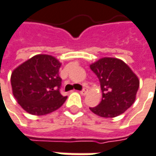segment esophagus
<instances>
[{
    "label": "esophagus",
    "mask_w": 156,
    "mask_h": 156,
    "mask_svg": "<svg viewBox=\"0 0 156 156\" xmlns=\"http://www.w3.org/2000/svg\"><path fill=\"white\" fill-rule=\"evenodd\" d=\"M88 92V89L87 87H84L81 91H80V93L82 94V95H85V94H87Z\"/></svg>",
    "instance_id": "obj_1"
}]
</instances>
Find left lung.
Listing matches in <instances>:
<instances>
[{"label": "left lung", "mask_w": 156, "mask_h": 156, "mask_svg": "<svg viewBox=\"0 0 156 156\" xmlns=\"http://www.w3.org/2000/svg\"><path fill=\"white\" fill-rule=\"evenodd\" d=\"M101 88V103L90 109L102 118H114L132 106L139 87V80L123 61L104 57L90 65Z\"/></svg>", "instance_id": "left-lung-1"}]
</instances>
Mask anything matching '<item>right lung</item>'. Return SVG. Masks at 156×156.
<instances>
[{
  "label": "right lung",
  "mask_w": 156,
  "mask_h": 156,
  "mask_svg": "<svg viewBox=\"0 0 156 156\" xmlns=\"http://www.w3.org/2000/svg\"><path fill=\"white\" fill-rule=\"evenodd\" d=\"M61 63L52 55H37L24 62L11 73L12 92L21 108L41 116L61 107L67 96L60 92Z\"/></svg>",
  "instance_id": "obj_1"
}]
</instances>
